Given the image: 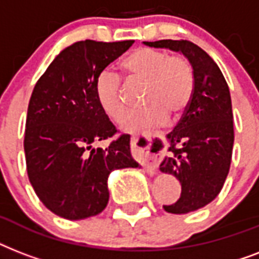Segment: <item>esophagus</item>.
Listing matches in <instances>:
<instances>
[{
	"label": "esophagus",
	"instance_id": "34e87169",
	"mask_svg": "<svg viewBox=\"0 0 259 259\" xmlns=\"http://www.w3.org/2000/svg\"><path fill=\"white\" fill-rule=\"evenodd\" d=\"M138 140H140V137H138V136H132V137H130L132 146H133L136 150H140L142 154H145V158H144L142 166H144V169L149 173V175H154L158 168V160L154 157L153 154L148 152V150L150 149V146H152V140H150L149 137L144 138V140H142V141H144V144H142V148H138V145H137ZM145 150H147L146 152H145Z\"/></svg>",
	"mask_w": 259,
	"mask_h": 259
}]
</instances>
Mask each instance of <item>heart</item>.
Returning a JSON list of instances; mask_svg holds the SVG:
<instances>
[{
	"instance_id": "obj_1",
	"label": "heart",
	"mask_w": 259,
	"mask_h": 259,
	"mask_svg": "<svg viewBox=\"0 0 259 259\" xmlns=\"http://www.w3.org/2000/svg\"><path fill=\"white\" fill-rule=\"evenodd\" d=\"M119 70L127 83L145 86L142 102L149 105L123 121L122 126L127 132L158 125L169 114L172 118L180 117L192 99L195 75L191 63L183 55L138 48L119 63ZM97 97L114 122H121L129 111L121 79L113 72L105 71L98 76Z\"/></svg>"
}]
</instances>
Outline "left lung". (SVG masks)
<instances>
[{
    "instance_id": "left-lung-1",
    "label": "left lung",
    "mask_w": 259,
    "mask_h": 259,
    "mask_svg": "<svg viewBox=\"0 0 259 259\" xmlns=\"http://www.w3.org/2000/svg\"><path fill=\"white\" fill-rule=\"evenodd\" d=\"M146 46L180 51L188 58L195 89L188 107L166 138L168 156L160 170L181 184L180 199L162 205L166 212L188 213L219 195L231 165L234 122L231 97L225 76L205 51L189 40L145 41Z\"/></svg>"
}]
</instances>
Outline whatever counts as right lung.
I'll use <instances>...</instances> for the list:
<instances>
[{
    "label": "right lung",
    "instance_id": "add662e5",
    "mask_svg": "<svg viewBox=\"0 0 259 259\" xmlns=\"http://www.w3.org/2000/svg\"><path fill=\"white\" fill-rule=\"evenodd\" d=\"M134 40L78 41L40 76L26 114V172L37 197L58 217L79 221L101 213L109 201L107 177L137 168L130 136L121 134L102 109L97 80ZM113 138L105 150L92 144Z\"/></svg>",
    "mask_w": 259,
    "mask_h": 259
}]
</instances>
